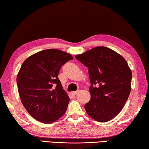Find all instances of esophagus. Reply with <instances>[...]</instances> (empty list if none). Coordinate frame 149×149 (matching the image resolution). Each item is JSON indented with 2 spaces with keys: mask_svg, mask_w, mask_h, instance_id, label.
I'll return each mask as SVG.
<instances>
[{
  "mask_svg": "<svg viewBox=\"0 0 149 149\" xmlns=\"http://www.w3.org/2000/svg\"><path fill=\"white\" fill-rule=\"evenodd\" d=\"M78 91H72V95H76L77 93H78Z\"/></svg>",
  "mask_w": 149,
  "mask_h": 149,
  "instance_id": "1",
  "label": "esophagus"
}]
</instances>
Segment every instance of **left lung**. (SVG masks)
Returning a JSON list of instances; mask_svg holds the SVG:
<instances>
[{"label": "left lung", "instance_id": "1", "mask_svg": "<svg viewBox=\"0 0 149 149\" xmlns=\"http://www.w3.org/2000/svg\"><path fill=\"white\" fill-rule=\"evenodd\" d=\"M88 68L91 99L85 104L88 115L106 122L121 111L131 90L132 72L122 56L106 47H97L75 56Z\"/></svg>", "mask_w": 149, "mask_h": 149}]
</instances>
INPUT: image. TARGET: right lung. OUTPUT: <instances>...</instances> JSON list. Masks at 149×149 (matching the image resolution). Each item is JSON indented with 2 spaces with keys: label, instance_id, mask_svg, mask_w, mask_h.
Segmentation results:
<instances>
[{
  "label": "right lung",
  "instance_id": "right-lung-1",
  "mask_svg": "<svg viewBox=\"0 0 149 149\" xmlns=\"http://www.w3.org/2000/svg\"><path fill=\"white\" fill-rule=\"evenodd\" d=\"M72 55L57 49H47L27 58L17 77L18 90L25 108L36 120L55 122L64 115L70 99L63 89L58 74Z\"/></svg>",
  "mask_w": 149,
  "mask_h": 149
}]
</instances>
